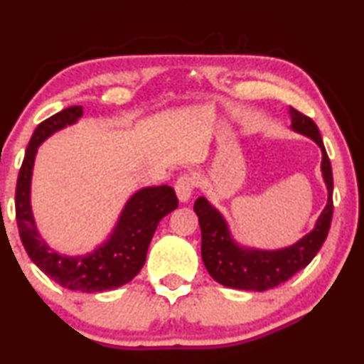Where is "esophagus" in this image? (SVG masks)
<instances>
[{"label": "esophagus", "instance_id": "1", "mask_svg": "<svg viewBox=\"0 0 364 364\" xmlns=\"http://www.w3.org/2000/svg\"><path fill=\"white\" fill-rule=\"evenodd\" d=\"M193 182H196V181H193V177L188 176V173H183V176L177 178L176 192H177L178 200H181L182 203L191 200L192 192H193Z\"/></svg>", "mask_w": 364, "mask_h": 364}]
</instances>
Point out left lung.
I'll list each match as a JSON object with an SVG mask.
<instances>
[{"instance_id":"8db88e82","label":"left lung","mask_w":364,"mask_h":364,"mask_svg":"<svg viewBox=\"0 0 364 364\" xmlns=\"http://www.w3.org/2000/svg\"><path fill=\"white\" fill-rule=\"evenodd\" d=\"M288 114L291 119V131L310 137L320 147L321 177L328 192L326 205L318 217L315 227L300 240L277 250H263L240 245L233 238L230 225L222 212L205 197H198L193 203V212L197 213L202 230V260L213 280L223 287L250 291L275 288L305 268L326 240L333 217V172L330 159L316 124L293 107L288 109Z\"/></svg>"}]
</instances>
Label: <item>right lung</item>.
<instances>
[{"instance_id": "obj_1", "label": "right lung", "mask_w": 364, "mask_h": 364, "mask_svg": "<svg viewBox=\"0 0 364 364\" xmlns=\"http://www.w3.org/2000/svg\"><path fill=\"white\" fill-rule=\"evenodd\" d=\"M81 117V106L68 107L39 124L33 132L18 176L16 222L23 245L39 270L69 290L99 293L126 285L141 272L159 222L176 210L178 200L168 186L142 187L127 198L111 233L94 250L66 255L49 247L38 230L31 207L34 161L46 139L74 126Z\"/></svg>"}]
</instances>
